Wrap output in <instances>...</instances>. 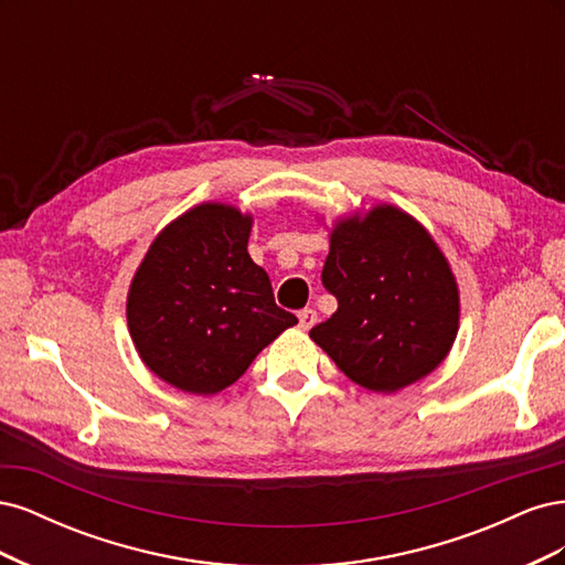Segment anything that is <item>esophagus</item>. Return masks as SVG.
I'll use <instances>...</instances> for the list:
<instances>
[{"mask_svg":"<svg viewBox=\"0 0 565 565\" xmlns=\"http://www.w3.org/2000/svg\"><path fill=\"white\" fill-rule=\"evenodd\" d=\"M316 320H318V313L313 311V309H303V311H299V324L303 330H311L313 324H316Z\"/></svg>","mask_w":565,"mask_h":565,"instance_id":"obj_1","label":"esophagus"}]
</instances>
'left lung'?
<instances>
[{"label":"left lung","mask_w":565,"mask_h":565,"mask_svg":"<svg viewBox=\"0 0 565 565\" xmlns=\"http://www.w3.org/2000/svg\"><path fill=\"white\" fill-rule=\"evenodd\" d=\"M322 285L337 311L311 339L363 388L391 393L426 377L457 337L459 297L446 256L388 204L332 231Z\"/></svg>","instance_id":"8db88e82"}]
</instances>
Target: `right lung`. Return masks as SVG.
<instances>
[{"label": "right lung", "mask_w": 565, "mask_h": 565, "mask_svg": "<svg viewBox=\"0 0 565 565\" xmlns=\"http://www.w3.org/2000/svg\"><path fill=\"white\" fill-rule=\"evenodd\" d=\"M252 218L200 204L150 245L129 289L127 320L143 363L188 393L237 382L282 330L297 324L247 254Z\"/></svg>", "instance_id": "right-lung-1"}]
</instances>
